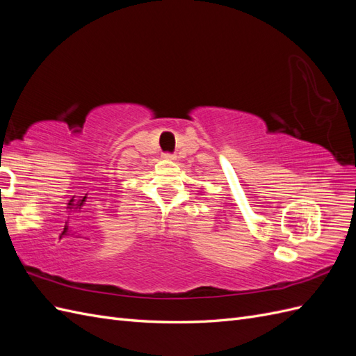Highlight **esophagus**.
<instances>
[{"instance_id":"obj_1","label":"esophagus","mask_w":356,"mask_h":356,"mask_svg":"<svg viewBox=\"0 0 356 356\" xmlns=\"http://www.w3.org/2000/svg\"><path fill=\"white\" fill-rule=\"evenodd\" d=\"M163 159H165V160H175V156L166 153V154H163Z\"/></svg>"}]
</instances>
